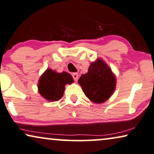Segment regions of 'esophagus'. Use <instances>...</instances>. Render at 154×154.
Segmentation results:
<instances>
[{"instance_id": "1", "label": "esophagus", "mask_w": 154, "mask_h": 154, "mask_svg": "<svg viewBox=\"0 0 154 154\" xmlns=\"http://www.w3.org/2000/svg\"><path fill=\"white\" fill-rule=\"evenodd\" d=\"M72 77H73V79H74V80L75 82H77V80H78V74L77 72H74V73H72Z\"/></svg>"}]
</instances>
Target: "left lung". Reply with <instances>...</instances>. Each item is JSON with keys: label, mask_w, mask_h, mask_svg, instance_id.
I'll return each instance as SVG.
<instances>
[{"label": "left lung", "mask_w": 154, "mask_h": 154, "mask_svg": "<svg viewBox=\"0 0 154 154\" xmlns=\"http://www.w3.org/2000/svg\"><path fill=\"white\" fill-rule=\"evenodd\" d=\"M78 83L90 100L102 103L113 94L116 87V77L107 63L98 58L90 65L88 72L79 77Z\"/></svg>", "instance_id": "8db88e82"}]
</instances>
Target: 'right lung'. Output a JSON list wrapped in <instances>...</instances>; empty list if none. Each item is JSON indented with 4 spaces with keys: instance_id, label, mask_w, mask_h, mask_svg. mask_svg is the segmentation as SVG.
Masks as SVG:
<instances>
[{
    "instance_id": "right-lung-1",
    "label": "right lung",
    "mask_w": 154,
    "mask_h": 154,
    "mask_svg": "<svg viewBox=\"0 0 154 154\" xmlns=\"http://www.w3.org/2000/svg\"><path fill=\"white\" fill-rule=\"evenodd\" d=\"M73 82V78L68 72L58 73L51 69H47L39 79L38 91L47 100H58L63 96L65 86L71 84Z\"/></svg>"
}]
</instances>
